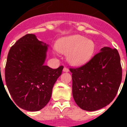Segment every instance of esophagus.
<instances>
[{"label":"esophagus","mask_w":127,"mask_h":127,"mask_svg":"<svg viewBox=\"0 0 127 127\" xmlns=\"http://www.w3.org/2000/svg\"><path fill=\"white\" fill-rule=\"evenodd\" d=\"M63 71L65 72H67L69 71V70L68 68H67V67H64V69H63Z\"/></svg>","instance_id":"34e87169"}]
</instances>
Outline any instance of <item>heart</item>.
Wrapping results in <instances>:
<instances>
[{
	"label": "heart",
	"instance_id": "heart-1",
	"mask_svg": "<svg viewBox=\"0 0 127 127\" xmlns=\"http://www.w3.org/2000/svg\"><path fill=\"white\" fill-rule=\"evenodd\" d=\"M57 50L67 55V60L74 65H80L89 61L94 55L95 44L94 41L80 35L62 38L57 44Z\"/></svg>",
	"mask_w": 127,
	"mask_h": 127
}]
</instances>
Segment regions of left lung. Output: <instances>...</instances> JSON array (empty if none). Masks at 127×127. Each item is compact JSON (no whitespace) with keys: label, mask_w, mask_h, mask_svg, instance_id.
<instances>
[{"label":"left lung","mask_w":127,"mask_h":127,"mask_svg":"<svg viewBox=\"0 0 127 127\" xmlns=\"http://www.w3.org/2000/svg\"><path fill=\"white\" fill-rule=\"evenodd\" d=\"M69 70L73 98L82 109L97 111L116 97L122 78L120 57L116 49L104 47L86 64Z\"/></svg>","instance_id":"left-lung-1"}]
</instances>
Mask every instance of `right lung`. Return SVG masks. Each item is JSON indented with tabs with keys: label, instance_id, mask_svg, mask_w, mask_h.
I'll list each match as a JSON object with an SVG mask.
<instances>
[{
	"label": "right lung",
	"instance_id": "add662e5",
	"mask_svg": "<svg viewBox=\"0 0 127 127\" xmlns=\"http://www.w3.org/2000/svg\"><path fill=\"white\" fill-rule=\"evenodd\" d=\"M48 47L35 35L29 33L18 40L9 51L5 83L14 103L23 109L37 111L46 106L54 84L62 74V65L53 69L44 65Z\"/></svg>",
	"mask_w": 127,
	"mask_h": 127
}]
</instances>
